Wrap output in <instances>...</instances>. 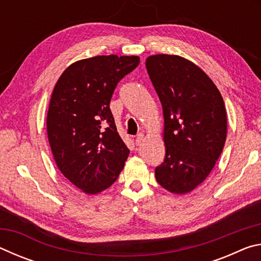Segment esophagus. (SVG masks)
<instances>
[{
	"label": "esophagus",
	"instance_id": "esophagus-1",
	"mask_svg": "<svg viewBox=\"0 0 261 261\" xmlns=\"http://www.w3.org/2000/svg\"><path fill=\"white\" fill-rule=\"evenodd\" d=\"M144 140V135L143 134H139L138 136H137V138H136V145H140L141 144V141Z\"/></svg>",
	"mask_w": 261,
	"mask_h": 261
}]
</instances>
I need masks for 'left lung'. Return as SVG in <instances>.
<instances>
[{
  "label": "left lung",
  "mask_w": 261,
  "mask_h": 261,
  "mask_svg": "<svg viewBox=\"0 0 261 261\" xmlns=\"http://www.w3.org/2000/svg\"><path fill=\"white\" fill-rule=\"evenodd\" d=\"M146 69L162 105L166 156L155 178L171 193L191 192L222 153L227 113L222 95L202 70L184 57H147Z\"/></svg>",
  "instance_id": "1"
}]
</instances>
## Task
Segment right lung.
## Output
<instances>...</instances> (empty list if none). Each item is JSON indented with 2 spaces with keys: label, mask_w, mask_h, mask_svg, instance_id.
Segmentation results:
<instances>
[{
  "label": "right lung",
  "mask_w": 261,
  "mask_h": 261,
  "mask_svg": "<svg viewBox=\"0 0 261 261\" xmlns=\"http://www.w3.org/2000/svg\"><path fill=\"white\" fill-rule=\"evenodd\" d=\"M138 64V56L77 61L53 90L47 114L53 156L61 173L87 194L108 189L129 156L109 103L117 83Z\"/></svg>",
  "instance_id": "right-lung-1"
}]
</instances>
